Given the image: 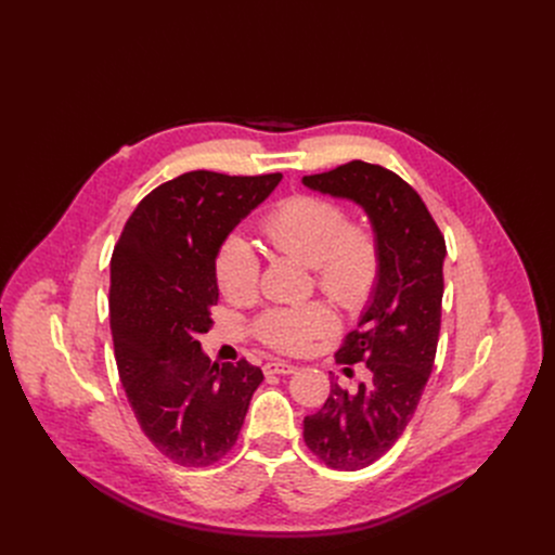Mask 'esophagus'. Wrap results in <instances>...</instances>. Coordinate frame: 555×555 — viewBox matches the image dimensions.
<instances>
[{
  "mask_svg": "<svg viewBox=\"0 0 555 555\" xmlns=\"http://www.w3.org/2000/svg\"><path fill=\"white\" fill-rule=\"evenodd\" d=\"M263 371H266L268 375H270V373H276V375H292V373H296V366L289 364V362H285V360H270V362H266Z\"/></svg>",
  "mask_w": 555,
  "mask_h": 555,
  "instance_id": "esophagus-1",
  "label": "esophagus"
}]
</instances>
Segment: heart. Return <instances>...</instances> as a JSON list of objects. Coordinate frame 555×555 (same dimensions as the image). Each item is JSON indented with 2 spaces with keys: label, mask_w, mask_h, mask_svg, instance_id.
<instances>
[{
  "label": "heart",
  "mask_w": 555,
  "mask_h": 555,
  "mask_svg": "<svg viewBox=\"0 0 555 555\" xmlns=\"http://www.w3.org/2000/svg\"><path fill=\"white\" fill-rule=\"evenodd\" d=\"M261 228L276 253L311 266L315 285L343 309L358 311L371 300L382 272L379 240L369 225L349 221L343 204L294 195L281 202ZM212 270L217 287L232 302L250 300L259 289L261 259L244 234L223 236ZM336 330V313L323 300L272 307L255 321L257 338L285 353H300Z\"/></svg>",
  "instance_id": "heart-1"
}]
</instances>
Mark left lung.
<instances>
[{
  "mask_svg": "<svg viewBox=\"0 0 555 555\" xmlns=\"http://www.w3.org/2000/svg\"><path fill=\"white\" fill-rule=\"evenodd\" d=\"M302 184L362 206L382 250L377 287L336 353L364 362L369 382L349 392L334 379L325 406L302 422L315 456L353 472L390 450L420 404L439 343L446 242L417 191L379 165L353 160Z\"/></svg>",
  "mask_w": 555,
  "mask_h": 555,
  "instance_id": "obj_1",
  "label": "left lung"
}]
</instances>
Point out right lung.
Returning a JSON list of instances; mask_svg holds the SVG:
<instances>
[{
	"instance_id": "add662e5",
	"label": "right lung",
	"mask_w": 555,
	"mask_h": 555,
	"mask_svg": "<svg viewBox=\"0 0 555 555\" xmlns=\"http://www.w3.org/2000/svg\"><path fill=\"white\" fill-rule=\"evenodd\" d=\"M281 178L184 173L135 206L114 248L118 375L142 433L178 465L206 467L230 452L263 382L248 360L210 362L197 338L212 327L219 298L217 246Z\"/></svg>"
}]
</instances>
